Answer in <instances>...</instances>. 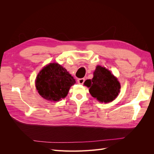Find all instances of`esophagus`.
<instances>
[{"mask_svg": "<svg viewBox=\"0 0 154 154\" xmlns=\"http://www.w3.org/2000/svg\"><path fill=\"white\" fill-rule=\"evenodd\" d=\"M84 82H85L84 78H80V79H78V83H79V84H81V85L83 84Z\"/></svg>", "mask_w": 154, "mask_h": 154, "instance_id": "34e87169", "label": "esophagus"}]
</instances>
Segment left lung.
<instances>
[{"instance_id": "1", "label": "left lung", "mask_w": 154, "mask_h": 154, "mask_svg": "<svg viewBox=\"0 0 154 154\" xmlns=\"http://www.w3.org/2000/svg\"><path fill=\"white\" fill-rule=\"evenodd\" d=\"M84 84L89 87V92L93 97L105 103L114 100L121 88L117 78L109 70L100 66L96 67L92 80H86Z\"/></svg>"}]
</instances>
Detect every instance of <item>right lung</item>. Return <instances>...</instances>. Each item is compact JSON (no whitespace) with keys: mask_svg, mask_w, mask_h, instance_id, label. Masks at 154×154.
Returning a JSON list of instances; mask_svg holds the SVG:
<instances>
[{"mask_svg":"<svg viewBox=\"0 0 154 154\" xmlns=\"http://www.w3.org/2000/svg\"><path fill=\"white\" fill-rule=\"evenodd\" d=\"M76 83L67 70L57 63H51L41 70L35 80L36 90L43 98L58 101L66 97Z\"/></svg>","mask_w":154,"mask_h":154,"instance_id":"add662e5","label":"right lung"}]
</instances>
